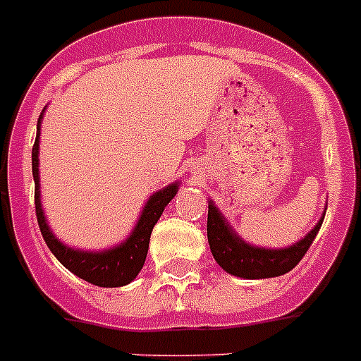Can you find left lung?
<instances>
[{"mask_svg":"<svg viewBox=\"0 0 361 361\" xmlns=\"http://www.w3.org/2000/svg\"><path fill=\"white\" fill-rule=\"evenodd\" d=\"M324 216L315 224L310 233L298 243L287 248H263L248 245L237 235L235 231L222 216L219 207L209 202L207 209V241L215 262L226 272L239 278L259 280V278L282 276L298 265L307 248L317 237Z\"/></svg>","mask_w":361,"mask_h":361,"instance_id":"left-lung-1","label":"left lung"}]
</instances>
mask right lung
Segmentation results:
<instances>
[{"label": "right lung", "instance_id": "add662e5", "mask_svg": "<svg viewBox=\"0 0 361 361\" xmlns=\"http://www.w3.org/2000/svg\"><path fill=\"white\" fill-rule=\"evenodd\" d=\"M40 120H42V114L38 116L37 122V139H35L33 152H31V161H33L35 178V209H37L38 228H40L44 241L59 262L63 263L70 272H74L75 276L83 278L85 282L99 287H120L133 282L135 276L139 274L146 262L152 230L159 221L161 213L165 211L166 204L178 192V183H171L169 187L157 190L155 195L150 196V200L146 202L145 209L140 213L137 226L133 228L131 235L118 247L104 252H83L66 247L51 233L48 222H46V216H44L42 204H40V183H38V180H40L38 178Z\"/></svg>", "mask_w": 361, "mask_h": 361}]
</instances>
